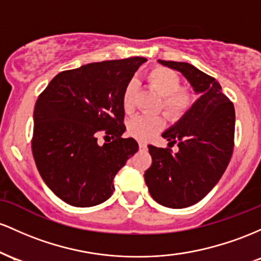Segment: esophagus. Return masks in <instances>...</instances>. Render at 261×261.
Listing matches in <instances>:
<instances>
[{
	"label": "esophagus",
	"instance_id": "esophagus-1",
	"mask_svg": "<svg viewBox=\"0 0 261 261\" xmlns=\"http://www.w3.org/2000/svg\"><path fill=\"white\" fill-rule=\"evenodd\" d=\"M139 148H140V149H146V143H144V142H139Z\"/></svg>",
	"mask_w": 261,
	"mask_h": 261
}]
</instances>
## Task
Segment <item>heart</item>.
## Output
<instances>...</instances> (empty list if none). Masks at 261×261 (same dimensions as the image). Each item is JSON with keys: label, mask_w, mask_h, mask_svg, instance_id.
Instances as JSON below:
<instances>
[{"label": "heart", "mask_w": 261, "mask_h": 261, "mask_svg": "<svg viewBox=\"0 0 261 261\" xmlns=\"http://www.w3.org/2000/svg\"><path fill=\"white\" fill-rule=\"evenodd\" d=\"M151 86L162 95L160 107L168 111L172 117H180L192 103V95L185 87L180 86V79L174 70L165 66H155L146 74ZM122 107L124 112L130 113L134 108V84H127L122 93ZM166 124L164 113H144L136 116L128 122V133L139 140H148L160 132Z\"/></svg>", "instance_id": "1"}]
</instances>
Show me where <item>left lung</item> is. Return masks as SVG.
<instances>
[{
    "label": "left lung",
    "instance_id": "obj_1",
    "mask_svg": "<svg viewBox=\"0 0 261 261\" xmlns=\"http://www.w3.org/2000/svg\"><path fill=\"white\" fill-rule=\"evenodd\" d=\"M180 71L200 95L192 107L163 133L170 148L148 145L151 166L144 180L150 196L170 208H185L201 201L222 177L232 158L236 112L215 77L189 63L158 60Z\"/></svg>",
    "mask_w": 261,
    "mask_h": 261
}]
</instances>
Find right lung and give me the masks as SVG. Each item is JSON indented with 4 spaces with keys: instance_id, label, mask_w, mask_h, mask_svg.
<instances>
[{
    "instance_id": "1",
    "label": "right lung",
    "mask_w": 261,
    "mask_h": 261,
    "mask_svg": "<svg viewBox=\"0 0 261 261\" xmlns=\"http://www.w3.org/2000/svg\"><path fill=\"white\" fill-rule=\"evenodd\" d=\"M145 58L107 60L61 71L34 107L32 151L40 176L58 197L92 207L113 194V178L138 151L125 125L122 93ZM113 140L97 143L98 134Z\"/></svg>"
}]
</instances>
